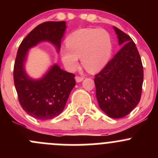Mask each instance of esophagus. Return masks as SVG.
Returning <instances> with one entry per match:
<instances>
[{
    "instance_id": "1",
    "label": "esophagus",
    "mask_w": 158,
    "mask_h": 158,
    "mask_svg": "<svg viewBox=\"0 0 158 158\" xmlns=\"http://www.w3.org/2000/svg\"><path fill=\"white\" fill-rule=\"evenodd\" d=\"M75 79H76V82H81L82 80H83L84 78L80 77V76H76V78H75Z\"/></svg>"
}]
</instances>
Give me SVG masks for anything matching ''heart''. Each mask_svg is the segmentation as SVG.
Segmentation results:
<instances>
[{
	"mask_svg": "<svg viewBox=\"0 0 158 158\" xmlns=\"http://www.w3.org/2000/svg\"><path fill=\"white\" fill-rule=\"evenodd\" d=\"M66 46L60 49V57L63 66L70 72L77 69L79 57L89 73L100 71L109 63L112 53L111 36L102 29L76 30L67 36Z\"/></svg>",
	"mask_w": 158,
	"mask_h": 158,
	"instance_id": "obj_1",
	"label": "heart"
}]
</instances>
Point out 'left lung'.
Masks as SVG:
<instances>
[{
	"mask_svg": "<svg viewBox=\"0 0 158 158\" xmlns=\"http://www.w3.org/2000/svg\"><path fill=\"white\" fill-rule=\"evenodd\" d=\"M113 28L118 44L124 46L94 79L100 109L110 118H120L139 103L144 72L139 52L131 38L118 28Z\"/></svg>",
	"mask_w": 158,
	"mask_h": 158,
	"instance_id": "8db88e82",
	"label": "left lung"
}]
</instances>
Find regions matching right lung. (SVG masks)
Segmentation results:
<instances>
[{"label":"right lung","mask_w":158,"mask_h":158,"mask_svg":"<svg viewBox=\"0 0 158 158\" xmlns=\"http://www.w3.org/2000/svg\"><path fill=\"white\" fill-rule=\"evenodd\" d=\"M66 29L65 21L44 22L28 33L17 50L14 81L19 102L28 114L36 119L48 120L58 116L64 109L76 81L74 74L56 63L40 79L30 77L25 69L28 51L40 43L48 42L59 52Z\"/></svg>","instance_id":"add662e5"}]
</instances>
